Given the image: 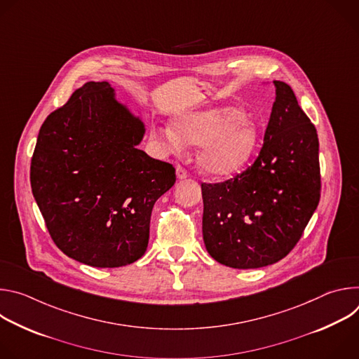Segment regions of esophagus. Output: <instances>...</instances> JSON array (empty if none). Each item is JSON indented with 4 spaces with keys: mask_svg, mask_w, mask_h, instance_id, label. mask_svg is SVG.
I'll list each match as a JSON object with an SVG mask.
<instances>
[{
    "mask_svg": "<svg viewBox=\"0 0 359 359\" xmlns=\"http://www.w3.org/2000/svg\"><path fill=\"white\" fill-rule=\"evenodd\" d=\"M176 176H177L179 180H183V179H186L189 176V173H187V170L183 166H177L176 168Z\"/></svg>",
    "mask_w": 359,
    "mask_h": 359,
    "instance_id": "34e87169",
    "label": "esophagus"
}]
</instances>
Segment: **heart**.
<instances>
[{
  "instance_id": "heart-1",
  "label": "heart",
  "mask_w": 359,
  "mask_h": 359,
  "mask_svg": "<svg viewBox=\"0 0 359 359\" xmlns=\"http://www.w3.org/2000/svg\"><path fill=\"white\" fill-rule=\"evenodd\" d=\"M158 136L168 150H182L186 143H201L198 163L213 176H230L240 170L257 144L260 129L251 116L226 107L186 114L172 126L159 129Z\"/></svg>"
}]
</instances>
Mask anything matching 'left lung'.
Segmentation results:
<instances>
[{
    "instance_id": "1",
    "label": "left lung",
    "mask_w": 359,
    "mask_h": 359,
    "mask_svg": "<svg viewBox=\"0 0 359 359\" xmlns=\"http://www.w3.org/2000/svg\"><path fill=\"white\" fill-rule=\"evenodd\" d=\"M259 158L222 183H201L203 240L231 269H260L284 259L314 215L321 194L318 136L285 82Z\"/></svg>"
}]
</instances>
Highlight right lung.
I'll use <instances>...</instances> for the list:
<instances>
[{
	"label": "right lung",
	"instance_id": "obj_1",
	"mask_svg": "<svg viewBox=\"0 0 359 359\" xmlns=\"http://www.w3.org/2000/svg\"><path fill=\"white\" fill-rule=\"evenodd\" d=\"M143 135V122L105 81L86 82L42 123L31 187L50 238L68 257L114 269L144 254L151 209L176 175L137 149Z\"/></svg>",
	"mask_w": 359,
	"mask_h": 359
}]
</instances>
